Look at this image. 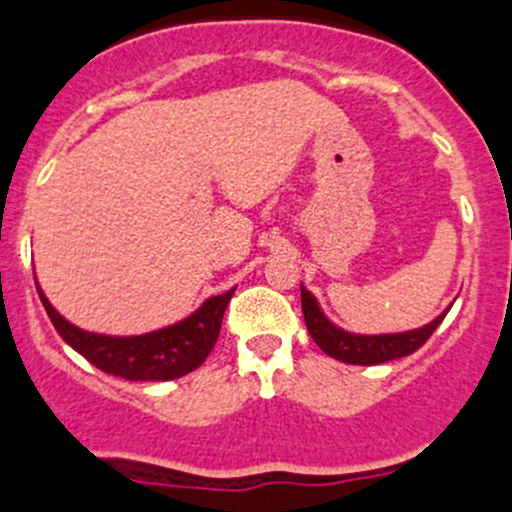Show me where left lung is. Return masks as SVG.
I'll use <instances>...</instances> for the list:
<instances>
[{
    "mask_svg": "<svg viewBox=\"0 0 512 512\" xmlns=\"http://www.w3.org/2000/svg\"><path fill=\"white\" fill-rule=\"evenodd\" d=\"M302 312L304 322H307V332L312 334L314 344L322 349L324 354L334 356V359L344 361V364H359V366H374L384 364V361L401 359V356L414 354L428 342L438 324L443 322L448 312L438 314L431 324L414 329V332L401 334H376V337H364V334H349L344 329L334 327L319 309L317 299L302 287Z\"/></svg>",
    "mask_w": 512,
    "mask_h": 512,
    "instance_id": "8db88e82",
    "label": "left lung"
}]
</instances>
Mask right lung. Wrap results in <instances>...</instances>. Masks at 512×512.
<instances>
[{
	"label": "right lung",
	"instance_id": "right-lung-1",
	"mask_svg": "<svg viewBox=\"0 0 512 512\" xmlns=\"http://www.w3.org/2000/svg\"><path fill=\"white\" fill-rule=\"evenodd\" d=\"M36 292L59 337L84 359H89L96 369L128 381H170L198 369L213 352L227 302L235 289L210 297L198 312L190 314L183 322L141 334V337H106V334L84 332L66 322L51 307L41 287H36Z\"/></svg>",
	"mask_w": 512,
	"mask_h": 512
}]
</instances>
